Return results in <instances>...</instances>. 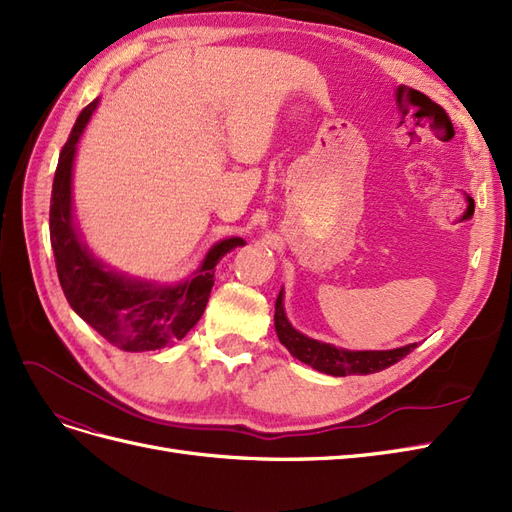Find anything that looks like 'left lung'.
Returning a JSON list of instances; mask_svg holds the SVG:
<instances>
[{
  "mask_svg": "<svg viewBox=\"0 0 512 512\" xmlns=\"http://www.w3.org/2000/svg\"><path fill=\"white\" fill-rule=\"evenodd\" d=\"M276 312H274V327L278 340L283 342L289 353L304 361L310 368H315L319 372L332 374V376H349V374H374L381 372L393 364H398L400 359H404L415 344H406L400 346V349H391V351H346V349H336V346L312 340L304 334H300L298 329H293L291 323L287 321L285 308H283V289H280L278 298H276Z\"/></svg>",
  "mask_w": 512,
  "mask_h": 512,
  "instance_id": "1",
  "label": "left lung"
}]
</instances>
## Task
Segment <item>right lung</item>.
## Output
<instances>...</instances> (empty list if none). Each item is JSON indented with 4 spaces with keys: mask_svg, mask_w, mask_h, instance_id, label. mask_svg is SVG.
I'll return each mask as SVG.
<instances>
[{
    "mask_svg": "<svg viewBox=\"0 0 512 512\" xmlns=\"http://www.w3.org/2000/svg\"><path fill=\"white\" fill-rule=\"evenodd\" d=\"M82 108L63 144L51 195V244L61 289L80 319L123 351H155L185 338L200 321L214 285V268L225 253L242 246L227 238L206 253L200 270L178 285H157L108 270L82 242L72 221V166L76 144L97 108Z\"/></svg>",
    "mask_w": 512,
    "mask_h": 512,
    "instance_id": "add662e5",
    "label": "right lung"
}]
</instances>
